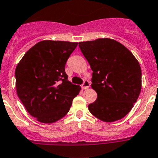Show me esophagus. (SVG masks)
<instances>
[{
	"instance_id": "esophagus-1",
	"label": "esophagus",
	"mask_w": 158,
	"mask_h": 158,
	"mask_svg": "<svg viewBox=\"0 0 158 158\" xmlns=\"http://www.w3.org/2000/svg\"><path fill=\"white\" fill-rule=\"evenodd\" d=\"M90 85V82H89V81L85 80V82H84V83L82 85V89H88Z\"/></svg>"
}]
</instances>
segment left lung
<instances>
[{"mask_svg": "<svg viewBox=\"0 0 158 158\" xmlns=\"http://www.w3.org/2000/svg\"><path fill=\"white\" fill-rule=\"evenodd\" d=\"M93 73L97 99L88 106L99 120L112 123L132 110L141 91V69L128 48L111 38L79 42Z\"/></svg>", "mask_w": 158, "mask_h": 158, "instance_id": "8db88e82", "label": "left lung"}]
</instances>
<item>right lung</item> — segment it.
<instances>
[{
    "label": "right lung",
    "instance_id": "right-lung-1",
    "mask_svg": "<svg viewBox=\"0 0 158 158\" xmlns=\"http://www.w3.org/2000/svg\"><path fill=\"white\" fill-rule=\"evenodd\" d=\"M78 42L45 40L24 54L15 69L16 91L29 114L38 122H57L69 111L81 87L68 80L67 59Z\"/></svg>",
    "mask_w": 158,
    "mask_h": 158
}]
</instances>
